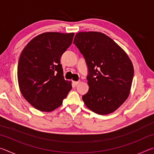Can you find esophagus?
Masks as SVG:
<instances>
[{"instance_id":"obj_1","label":"esophagus","mask_w":154,"mask_h":154,"mask_svg":"<svg viewBox=\"0 0 154 154\" xmlns=\"http://www.w3.org/2000/svg\"><path fill=\"white\" fill-rule=\"evenodd\" d=\"M79 83V82H72V84H73V85H75V86H76V85H77Z\"/></svg>"}]
</instances>
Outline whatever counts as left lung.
Masks as SVG:
<instances>
[{
  "label": "left lung",
  "mask_w": 154,
  "mask_h": 154,
  "mask_svg": "<svg viewBox=\"0 0 154 154\" xmlns=\"http://www.w3.org/2000/svg\"><path fill=\"white\" fill-rule=\"evenodd\" d=\"M73 43L86 62L89 90L84 104L99 115L116 111L129 96L134 75L131 60L123 49L100 32H80Z\"/></svg>",
  "instance_id": "obj_1"
}]
</instances>
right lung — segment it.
I'll return each mask as SVG.
<instances>
[{
	"label": "right lung",
	"instance_id": "right-lung-1",
	"mask_svg": "<svg viewBox=\"0 0 154 154\" xmlns=\"http://www.w3.org/2000/svg\"><path fill=\"white\" fill-rule=\"evenodd\" d=\"M75 34L48 32L33 38L23 49L17 66L21 93L36 109L51 112L60 106L72 89L65 80L60 58Z\"/></svg>",
	"mask_w": 154,
	"mask_h": 154
}]
</instances>
